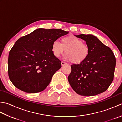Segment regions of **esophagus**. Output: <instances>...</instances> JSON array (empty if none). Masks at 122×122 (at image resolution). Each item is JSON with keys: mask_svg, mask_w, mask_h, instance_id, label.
<instances>
[{"mask_svg": "<svg viewBox=\"0 0 122 122\" xmlns=\"http://www.w3.org/2000/svg\"><path fill=\"white\" fill-rule=\"evenodd\" d=\"M66 64H67V63L64 62H63V61L61 62V65H62V66H65V65H66Z\"/></svg>", "mask_w": 122, "mask_h": 122, "instance_id": "34e87169", "label": "esophagus"}]
</instances>
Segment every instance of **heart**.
<instances>
[{"label":"heart","instance_id":"1","mask_svg":"<svg viewBox=\"0 0 122 122\" xmlns=\"http://www.w3.org/2000/svg\"><path fill=\"white\" fill-rule=\"evenodd\" d=\"M53 54L59 58L66 50L64 58L74 64H80L89 56L90 48L81 39L73 35H69L61 39V43L54 41L51 46Z\"/></svg>","mask_w":122,"mask_h":122}]
</instances>
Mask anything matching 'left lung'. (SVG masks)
Segmentation results:
<instances>
[{"instance_id": "obj_1", "label": "left lung", "mask_w": 122, "mask_h": 122, "mask_svg": "<svg viewBox=\"0 0 122 122\" xmlns=\"http://www.w3.org/2000/svg\"><path fill=\"white\" fill-rule=\"evenodd\" d=\"M86 41L89 56L83 62L72 64L68 81L72 89L83 96L105 92L113 81L116 59L112 50L92 35H76Z\"/></svg>"}]
</instances>
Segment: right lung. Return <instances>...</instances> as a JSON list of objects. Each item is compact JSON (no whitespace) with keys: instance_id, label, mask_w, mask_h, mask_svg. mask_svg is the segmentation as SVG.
Masks as SVG:
<instances>
[{"instance_id":"obj_1","label":"right lung","mask_w":122,"mask_h":122,"mask_svg":"<svg viewBox=\"0 0 122 122\" xmlns=\"http://www.w3.org/2000/svg\"><path fill=\"white\" fill-rule=\"evenodd\" d=\"M68 33L39 28L15 42L8 60L9 77L15 87L28 93L40 92L47 87L62 66L61 61L53 54L52 44Z\"/></svg>"}]
</instances>
